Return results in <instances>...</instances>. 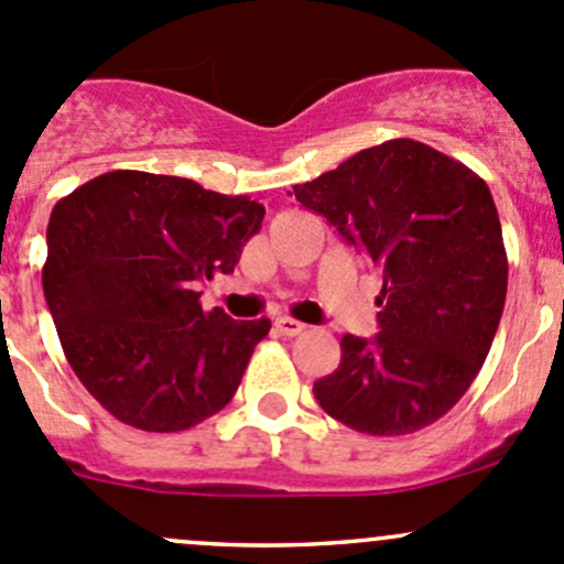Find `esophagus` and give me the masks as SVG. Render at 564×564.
Listing matches in <instances>:
<instances>
[{
    "label": "esophagus",
    "mask_w": 564,
    "mask_h": 564,
    "mask_svg": "<svg viewBox=\"0 0 564 564\" xmlns=\"http://www.w3.org/2000/svg\"><path fill=\"white\" fill-rule=\"evenodd\" d=\"M275 329L281 335H289V338H294V335H300V333H305V324L303 322H297V318H289V316H278L275 318Z\"/></svg>",
    "instance_id": "34e87169"
}]
</instances>
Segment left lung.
I'll list each match as a JSON object with an SVG mask.
<instances>
[{
    "label": "left lung",
    "mask_w": 564,
    "mask_h": 564,
    "mask_svg": "<svg viewBox=\"0 0 564 564\" xmlns=\"http://www.w3.org/2000/svg\"><path fill=\"white\" fill-rule=\"evenodd\" d=\"M294 198L382 278L379 333L340 338V366L314 384L318 406L371 436L436 423L475 382L508 294L488 185L434 147L392 139L294 185Z\"/></svg>",
    "instance_id": "left-lung-1"
}]
</instances>
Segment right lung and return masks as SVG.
I'll list each match as a JSON object with an SVG mask.
<instances>
[{
	"instance_id": "add662e5",
	"label": "right lung",
	"mask_w": 564,
	"mask_h": 564,
	"mask_svg": "<svg viewBox=\"0 0 564 564\" xmlns=\"http://www.w3.org/2000/svg\"><path fill=\"white\" fill-rule=\"evenodd\" d=\"M264 220L250 196L150 172H108L51 209L43 292L67 362L141 431H185L235 398L270 318L204 311L198 283L235 272Z\"/></svg>"
}]
</instances>
